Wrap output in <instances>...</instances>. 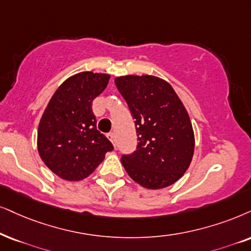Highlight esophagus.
<instances>
[{
  "instance_id": "obj_1",
  "label": "esophagus",
  "mask_w": 251,
  "mask_h": 251,
  "mask_svg": "<svg viewBox=\"0 0 251 251\" xmlns=\"http://www.w3.org/2000/svg\"><path fill=\"white\" fill-rule=\"evenodd\" d=\"M107 138H109L110 141L112 142V144L116 146V136H115V133H113V132L107 133Z\"/></svg>"
}]
</instances>
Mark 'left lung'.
I'll use <instances>...</instances> for the list:
<instances>
[{
  "label": "left lung",
  "instance_id": "1",
  "mask_svg": "<svg viewBox=\"0 0 251 251\" xmlns=\"http://www.w3.org/2000/svg\"><path fill=\"white\" fill-rule=\"evenodd\" d=\"M115 83L135 119L138 145L122 155L128 176L147 189L167 188L188 170L195 151L192 124L173 87L151 75H126Z\"/></svg>",
  "mask_w": 251,
  "mask_h": 251
}]
</instances>
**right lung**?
I'll return each mask as SVG.
<instances>
[{
	"label": "right lung",
	"instance_id": "1",
	"mask_svg": "<svg viewBox=\"0 0 251 251\" xmlns=\"http://www.w3.org/2000/svg\"><path fill=\"white\" fill-rule=\"evenodd\" d=\"M110 75L78 73L50 98L38 127V151L55 175L81 180L94 173L113 146L96 127L93 100L103 93Z\"/></svg>",
	"mask_w": 251,
	"mask_h": 251
}]
</instances>
